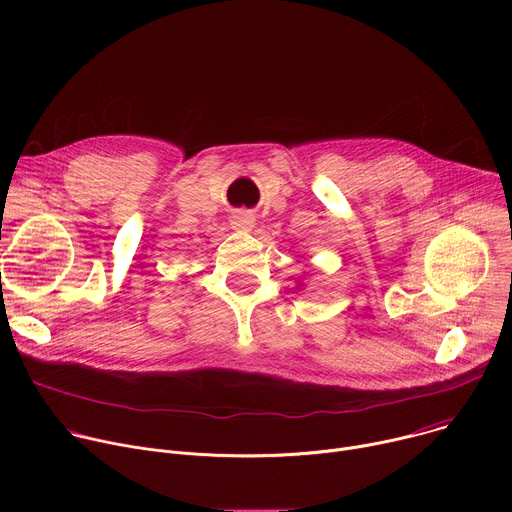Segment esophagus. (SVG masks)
Masks as SVG:
<instances>
[{
  "label": "esophagus",
  "instance_id": "34e87169",
  "mask_svg": "<svg viewBox=\"0 0 512 512\" xmlns=\"http://www.w3.org/2000/svg\"><path fill=\"white\" fill-rule=\"evenodd\" d=\"M231 227L241 233H251L255 227V214L251 210H241L231 216Z\"/></svg>",
  "mask_w": 512,
  "mask_h": 512
}]
</instances>
